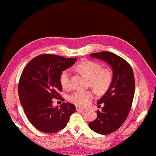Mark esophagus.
<instances>
[{"mask_svg":"<svg viewBox=\"0 0 156 156\" xmlns=\"http://www.w3.org/2000/svg\"><path fill=\"white\" fill-rule=\"evenodd\" d=\"M76 111H84L85 108H82L80 107H76Z\"/></svg>","mask_w":156,"mask_h":156,"instance_id":"1","label":"esophagus"}]
</instances>
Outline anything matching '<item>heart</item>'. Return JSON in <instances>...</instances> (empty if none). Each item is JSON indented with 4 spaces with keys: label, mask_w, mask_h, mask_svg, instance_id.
Returning <instances> with one entry per match:
<instances>
[{
    "label": "heart",
    "mask_w": 156,
    "mask_h": 156,
    "mask_svg": "<svg viewBox=\"0 0 156 156\" xmlns=\"http://www.w3.org/2000/svg\"><path fill=\"white\" fill-rule=\"evenodd\" d=\"M77 69L81 74L90 79V86L99 93H104L110 87L112 80V73L108 69H102L98 63L84 61L77 66ZM59 82L64 89L70 87V75L67 69L62 72ZM93 97V93L90 90H80L73 93L69 97V100L77 105L85 106L90 102Z\"/></svg>",
    "instance_id": "b5f03b06"
}]
</instances>
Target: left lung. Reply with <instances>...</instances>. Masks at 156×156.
Returning a JSON list of instances; mask_svg holds the SVG:
<instances>
[{"mask_svg": "<svg viewBox=\"0 0 156 156\" xmlns=\"http://www.w3.org/2000/svg\"><path fill=\"white\" fill-rule=\"evenodd\" d=\"M90 56L107 63L112 70L110 87L97 102L98 106L103 105L102 111H97V117L88 124L96 133L107 135L117 130L130 111L135 92L133 72L127 62L111 52L94 53Z\"/></svg>", "mask_w": 156, "mask_h": 156, "instance_id": "1", "label": "left lung"}]
</instances>
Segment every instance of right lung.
I'll return each instance as SVG.
<instances>
[{"label":"right lung","mask_w":156,"mask_h":156,"mask_svg":"<svg viewBox=\"0 0 156 156\" xmlns=\"http://www.w3.org/2000/svg\"><path fill=\"white\" fill-rule=\"evenodd\" d=\"M77 58L42 54L32 59L23 69L19 83L20 102L29 121L39 131L53 133L66 127L75 105L63 102L53 106V98L61 99L59 77Z\"/></svg>","instance_id":"right-lung-1"}]
</instances>
